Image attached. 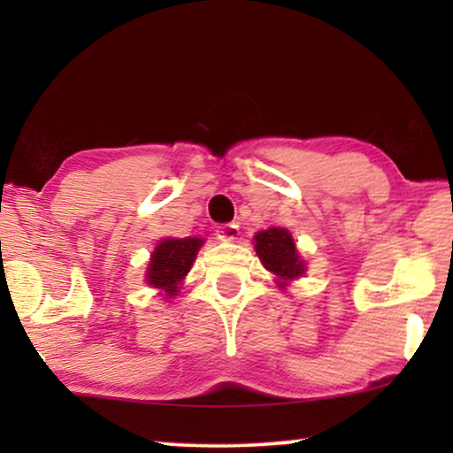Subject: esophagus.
Here are the masks:
<instances>
[{"instance_id": "esophagus-1", "label": "esophagus", "mask_w": 453, "mask_h": 453, "mask_svg": "<svg viewBox=\"0 0 453 453\" xmlns=\"http://www.w3.org/2000/svg\"><path fill=\"white\" fill-rule=\"evenodd\" d=\"M215 236L217 240H221V242H236L240 236V227L236 223H223V226L215 230Z\"/></svg>"}]
</instances>
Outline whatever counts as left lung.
I'll use <instances>...</instances> for the list:
<instances>
[{
    "mask_svg": "<svg viewBox=\"0 0 453 453\" xmlns=\"http://www.w3.org/2000/svg\"><path fill=\"white\" fill-rule=\"evenodd\" d=\"M255 250L263 267L277 277L275 283L281 289L288 286V281L298 280L306 271L292 234L281 227H269V230L258 232L255 236Z\"/></svg>",
    "mask_w": 453,
    "mask_h": 453,
    "instance_id": "8db88e82",
    "label": "left lung"
}]
</instances>
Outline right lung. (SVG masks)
<instances>
[{
  "mask_svg": "<svg viewBox=\"0 0 453 453\" xmlns=\"http://www.w3.org/2000/svg\"><path fill=\"white\" fill-rule=\"evenodd\" d=\"M203 238H165L155 246L147 267V283L161 292L165 298L178 294L180 283L195 263Z\"/></svg>",
  "mask_w": 453,
  "mask_h": 453,
  "instance_id": "1",
  "label": "right lung"
}]
</instances>
